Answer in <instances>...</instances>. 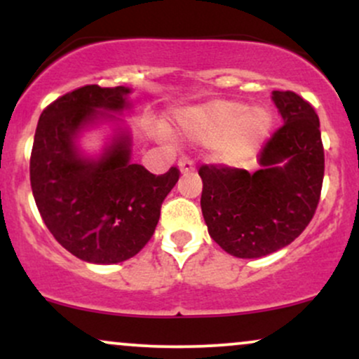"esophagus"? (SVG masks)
<instances>
[{
    "label": "esophagus",
    "instance_id": "34e87169",
    "mask_svg": "<svg viewBox=\"0 0 359 359\" xmlns=\"http://www.w3.org/2000/svg\"><path fill=\"white\" fill-rule=\"evenodd\" d=\"M179 168L182 174H191V172L196 170V163H194L191 156H182V158L179 160Z\"/></svg>",
    "mask_w": 359,
    "mask_h": 359
}]
</instances>
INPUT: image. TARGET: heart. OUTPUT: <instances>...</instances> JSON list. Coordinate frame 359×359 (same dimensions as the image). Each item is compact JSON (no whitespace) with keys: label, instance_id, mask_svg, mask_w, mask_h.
I'll list each match as a JSON object with an SVG mask.
<instances>
[{"label":"heart","instance_id":"b5f03b06","mask_svg":"<svg viewBox=\"0 0 359 359\" xmlns=\"http://www.w3.org/2000/svg\"><path fill=\"white\" fill-rule=\"evenodd\" d=\"M177 125L194 142L216 143L222 162L238 163L266 137L271 118L265 109H248L243 102L212 101L184 111Z\"/></svg>","mask_w":359,"mask_h":359}]
</instances>
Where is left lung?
<instances>
[{
    "mask_svg": "<svg viewBox=\"0 0 359 359\" xmlns=\"http://www.w3.org/2000/svg\"><path fill=\"white\" fill-rule=\"evenodd\" d=\"M283 125L258 154L255 174L204 163L201 208L209 234L238 258H259L290 245L314 217L324 179L319 116L294 90H273ZM285 161L283 168L276 163Z\"/></svg>",
    "mask_w": 359,
    "mask_h": 359,
    "instance_id": "left-lung-1",
    "label": "left lung"
}]
</instances>
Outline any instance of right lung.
<instances>
[{
  "label": "right lung",
  "mask_w": 359,
  "mask_h": 359,
  "mask_svg": "<svg viewBox=\"0 0 359 359\" xmlns=\"http://www.w3.org/2000/svg\"><path fill=\"white\" fill-rule=\"evenodd\" d=\"M128 93L123 86L88 84L60 96L40 114L30 155L32 192L48 231L74 257L101 265L125 262L150 241L180 177L177 167L154 175L131 163L125 135L97 162L77 154L81 128L100 109L126 108Z\"/></svg>",
  "instance_id": "1"
}]
</instances>
